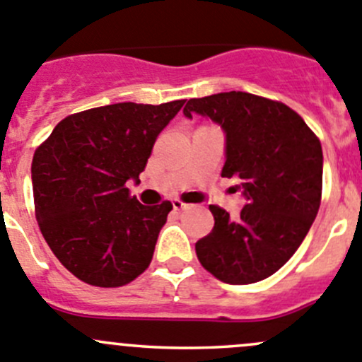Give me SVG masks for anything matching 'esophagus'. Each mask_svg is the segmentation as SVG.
I'll list each match as a JSON object with an SVG mask.
<instances>
[{"label": "esophagus", "instance_id": "34e87169", "mask_svg": "<svg viewBox=\"0 0 362 362\" xmlns=\"http://www.w3.org/2000/svg\"><path fill=\"white\" fill-rule=\"evenodd\" d=\"M171 203H173V209H175V210H184V209H187V203H184V202H182V199H178V198H175Z\"/></svg>", "mask_w": 362, "mask_h": 362}]
</instances>
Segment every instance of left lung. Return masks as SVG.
Wrapping results in <instances>:
<instances>
[{"instance_id": "8db88e82", "label": "left lung", "mask_w": 362, "mask_h": 362, "mask_svg": "<svg viewBox=\"0 0 362 362\" xmlns=\"http://www.w3.org/2000/svg\"><path fill=\"white\" fill-rule=\"evenodd\" d=\"M198 113L226 132L223 177L240 178L247 205L238 219L210 205L214 228L196 242L199 263L230 285L262 281L303 244L322 199L320 139L286 104L245 92L191 99Z\"/></svg>"}]
</instances>
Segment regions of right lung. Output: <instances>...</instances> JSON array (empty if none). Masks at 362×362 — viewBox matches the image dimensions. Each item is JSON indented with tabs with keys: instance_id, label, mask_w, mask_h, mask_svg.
Masks as SVG:
<instances>
[{
	"instance_id": "right-lung-1",
	"label": "right lung",
	"mask_w": 362,
	"mask_h": 362,
	"mask_svg": "<svg viewBox=\"0 0 362 362\" xmlns=\"http://www.w3.org/2000/svg\"><path fill=\"white\" fill-rule=\"evenodd\" d=\"M184 103H118L69 115L35 150L38 226L81 281L117 288L148 269L173 205H141L127 180L139 182L157 136Z\"/></svg>"
}]
</instances>
